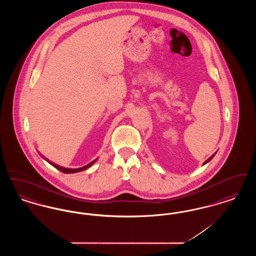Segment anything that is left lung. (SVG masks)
<instances>
[{"instance_id":"1","label":"left lung","mask_w":256,"mask_h":256,"mask_svg":"<svg viewBox=\"0 0 256 256\" xmlns=\"http://www.w3.org/2000/svg\"><path fill=\"white\" fill-rule=\"evenodd\" d=\"M215 156V154H213V156H210V158H209L207 159L206 161H204V164H206V163H207V162H208V161H210V160H211V159L213 158V156Z\"/></svg>"}]
</instances>
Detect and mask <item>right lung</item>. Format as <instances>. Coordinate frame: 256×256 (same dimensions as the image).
<instances>
[{
	"instance_id": "1",
	"label": "right lung",
	"mask_w": 256,
	"mask_h": 256,
	"mask_svg": "<svg viewBox=\"0 0 256 256\" xmlns=\"http://www.w3.org/2000/svg\"><path fill=\"white\" fill-rule=\"evenodd\" d=\"M48 162H49L50 165H52L54 168H56L58 170H61L62 172H65V174H73V172H80V170H84L87 169V168H89L92 164H94V162L96 161V159L95 160H93L91 163H89V164H87L86 166H84V167H82V168H78V169H67V168H63V167H60V166H58V164H56V163H52V162H50V160L48 159H46Z\"/></svg>"
}]
</instances>
